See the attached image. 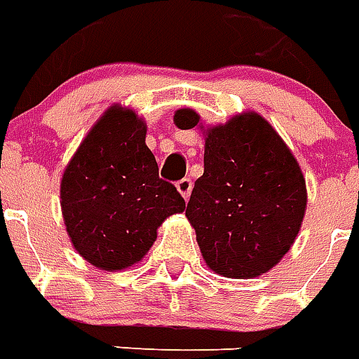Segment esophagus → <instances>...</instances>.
Returning <instances> with one entry per match:
<instances>
[{
    "instance_id": "esophagus-1",
    "label": "esophagus",
    "mask_w": 359,
    "mask_h": 359,
    "mask_svg": "<svg viewBox=\"0 0 359 359\" xmlns=\"http://www.w3.org/2000/svg\"><path fill=\"white\" fill-rule=\"evenodd\" d=\"M176 189L185 200H189V196L193 193V182H191L189 177H183V180H180V182L176 183Z\"/></svg>"
}]
</instances>
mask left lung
<instances>
[{
  "label": "left lung",
  "instance_id": "obj_1",
  "mask_svg": "<svg viewBox=\"0 0 359 359\" xmlns=\"http://www.w3.org/2000/svg\"><path fill=\"white\" fill-rule=\"evenodd\" d=\"M174 124L193 130L200 116L180 109ZM203 133V176L185 211L200 252L222 276L265 274L287 254L302 226L308 203L302 170L282 137L254 111Z\"/></svg>",
  "mask_w": 359,
  "mask_h": 359
}]
</instances>
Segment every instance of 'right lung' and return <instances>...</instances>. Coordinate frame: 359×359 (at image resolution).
<instances>
[{"label":"right lung","instance_id":"1","mask_svg":"<svg viewBox=\"0 0 359 359\" xmlns=\"http://www.w3.org/2000/svg\"><path fill=\"white\" fill-rule=\"evenodd\" d=\"M61 208L79 256L113 272L139 263L157 239V228L182 213L185 200L159 177L144 120L113 105L65 168Z\"/></svg>","mask_w":359,"mask_h":359}]
</instances>
